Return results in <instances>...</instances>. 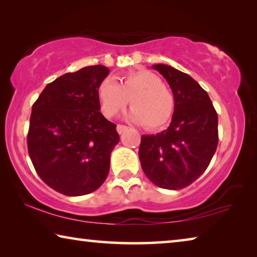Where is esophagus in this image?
I'll use <instances>...</instances> for the list:
<instances>
[{
	"mask_svg": "<svg viewBox=\"0 0 257 257\" xmlns=\"http://www.w3.org/2000/svg\"><path fill=\"white\" fill-rule=\"evenodd\" d=\"M127 129H128V127H127V125H124V124H118V125H116V132H118L120 135L123 134Z\"/></svg>",
	"mask_w": 257,
	"mask_h": 257,
	"instance_id": "esophagus-1",
	"label": "esophagus"
}]
</instances>
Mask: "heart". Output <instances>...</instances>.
I'll return each instance as SVG.
<instances>
[{"instance_id": "b5f03b06", "label": "heart", "mask_w": 257, "mask_h": 257, "mask_svg": "<svg viewBox=\"0 0 257 257\" xmlns=\"http://www.w3.org/2000/svg\"><path fill=\"white\" fill-rule=\"evenodd\" d=\"M97 96L103 114L115 115L127 106L130 99L132 110L128 116L149 129H159L171 120L175 112V97L162 79L147 70L129 72L119 82L106 78L97 88Z\"/></svg>"}]
</instances>
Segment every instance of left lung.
I'll use <instances>...</instances> for the list:
<instances>
[{
    "mask_svg": "<svg viewBox=\"0 0 257 257\" xmlns=\"http://www.w3.org/2000/svg\"><path fill=\"white\" fill-rule=\"evenodd\" d=\"M152 68L171 87L175 112L168 129L143 135L139 160L146 177L164 189L178 190L203 175L214 155L217 114L208 94L187 73L168 64Z\"/></svg>",
    "mask_w": 257,
    "mask_h": 257,
    "instance_id": "obj_1",
    "label": "left lung"
}]
</instances>
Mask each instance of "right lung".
<instances>
[{"instance_id": "add662e5", "label": "right lung", "mask_w": 257, "mask_h": 257, "mask_svg": "<svg viewBox=\"0 0 257 257\" xmlns=\"http://www.w3.org/2000/svg\"><path fill=\"white\" fill-rule=\"evenodd\" d=\"M110 70L97 64L47 84L34 103L27 137L37 175L59 193L81 196L101 187L120 138L99 110L97 88Z\"/></svg>"}]
</instances>
